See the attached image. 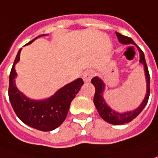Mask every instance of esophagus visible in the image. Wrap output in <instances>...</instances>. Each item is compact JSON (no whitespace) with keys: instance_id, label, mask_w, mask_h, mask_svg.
Instances as JSON below:
<instances>
[{"instance_id":"34e87169","label":"esophagus","mask_w":158,"mask_h":158,"mask_svg":"<svg viewBox=\"0 0 158 158\" xmlns=\"http://www.w3.org/2000/svg\"><path fill=\"white\" fill-rule=\"evenodd\" d=\"M93 77H94V73L91 70H87L83 73V79L85 82H89Z\"/></svg>"}]
</instances>
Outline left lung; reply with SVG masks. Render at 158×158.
<instances>
[{"mask_svg": "<svg viewBox=\"0 0 158 158\" xmlns=\"http://www.w3.org/2000/svg\"><path fill=\"white\" fill-rule=\"evenodd\" d=\"M118 40L120 43L124 44H135V43L128 36L123 35L118 32H115ZM137 46V45H136ZM139 53H140V63H142L144 66V72H145V77H146V84H147V91H146V95L144 98L143 101L142 102V104L133 111L126 112V113H118V112L114 111L111 109L109 106L106 105V101L103 98V93H104V89H105V84L104 82L99 79L98 77H94V79H92L91 82L95 87V94H94V103L95 105L97 111L99 112V114L101 117L106 121V123H111L114 125H123L125 123H128L134 120L135 117L138 115L143 110L145 106L147 105L148 101H149V97H150V73H149V70H148V66L145 61V57H144L143 52L137 47Z\"/></svg>", "mask_w": 158, "mask_h": 158, "instance_id": "1", "label": "left lung"}]
</instances>
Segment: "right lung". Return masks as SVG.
Listing matches in <instances>:
<instances>
[{"label": "right lung", "instance_id": "add662e5", "mask_svg": "<svg viewBox=\"0 0 158 158\" xmlns=\"http://www.w3.org/2000/svg\"><path fill=\"white\" fill-rule=\"evenodd\" d=\"M37 37L27 44H31ZM20 53L21 49L9 74L8 98L11 106L18 118L26 125L41 131H52L59 127L65 120L71 102L84 84L83 79L79 78L65 85L48 99L43 101L30 100L17 89L15 83V78L16 77L15 65L19 61Z\"/></svg>", "mask_w": 158, "mask_h": 158}]
</instances>
